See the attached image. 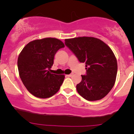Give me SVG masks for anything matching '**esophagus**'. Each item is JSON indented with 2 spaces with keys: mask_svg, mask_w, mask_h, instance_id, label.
<instances>
[{
  "mask_svg": "<svg viewBox=\"0 0 134 134\" xmlns=\"http://www.w3.org/2000/svg\"><path fill=\"white\" fill-rule=\"evenodd\" d=\"M72 76V73H71V74H70V75H66V76H67V77H71V76Z\"/></svg>",
  "mask_w": 134,
  "mask_h": 134,
  "instance_id": "esophagus-1",
  "label": "esophagus"
}]
</instances>
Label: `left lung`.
<instances>
[{
  "label": "left lung",
  "mask_w": 134,
  "mask_h": 134,
  "mask_svg": "<svg viewBox=\"0 0 134 134\" xmlns=\"http://www.w3.org/2000/svg\"><path fill=\"white\" fill-rule=\"evenodd\" d=\"M65 44L80 62L86 63V74L76 85L78 93L87 100L102 99L115 82L117 62L113 51L100 40L92 37L67 39Z\"/></svg>",
  "instance_id": "8db88e82"
}]
</instances>
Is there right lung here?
I'll list each match as a JSON object with an SVG mask.
<instances>
[{"label":"right lung","mask_w":134,"mask_h":134,"mask_svg":"<svg viewBox=\"0 0 134 134\" xmlns=\"http://www.w3.org/2000/svg\"><path fill=\"white\" fill-rule=\"evenodd\" d=\"M65 47L56 38H44L28 43L18 57L20 78L28 91L38 98H47L59 91L64 75L52 74L51 68L57 51Z\"/></svg>","instance_id":"obj_1"}]
</instances>
